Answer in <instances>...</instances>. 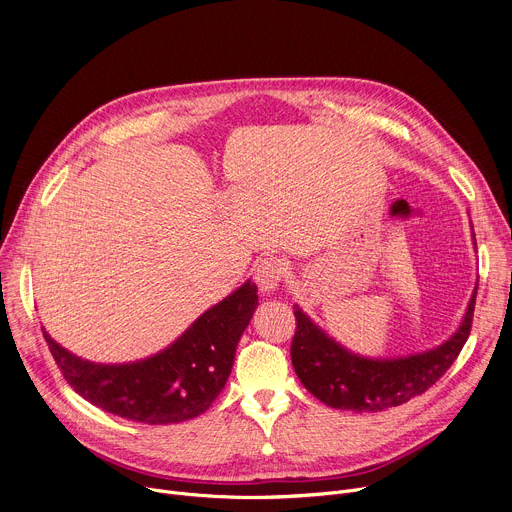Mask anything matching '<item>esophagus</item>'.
Returning a JSON list of instances; mask_svg holds the SVG:
<instances>
[{"instance_id":"obj_1","label":"esophagus","mask_w":512,"mask_h":512,"mask_svg":"<svg viewBox=\"0 0 512 512\" xmlns=\"http://www.w3.org/2000/svg\"><path fill=\"white\" fill-rule=\"evenodd\" d=\"M285 275V263L277 257H263L255 267V281L261 294H275Z\"/></svg>"}]
</instances>
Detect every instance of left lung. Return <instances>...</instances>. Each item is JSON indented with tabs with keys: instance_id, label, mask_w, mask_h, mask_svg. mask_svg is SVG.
<instances>
[{
	"instance_id": "8db88e82",
	"label": "left lung",
	"mask_w": 512,
	"mask_h": 512,
	"mask_svg": "<svg viewBox=\"0 0 512 512\" xmlns=\"http://www.w3.org/2000/svg\"><path fill=\"white\" fill-rule=\"evenodd\" d=\"M472 243L476 245L474 229ZM476 291L458 330L429 350L395 356H360L322 330L300 306H296V336L291 342V364L302 385L324 405L356 413H377L407 403L425 393L458 358L472 328Z\"/></svg>"
}]
</instances>
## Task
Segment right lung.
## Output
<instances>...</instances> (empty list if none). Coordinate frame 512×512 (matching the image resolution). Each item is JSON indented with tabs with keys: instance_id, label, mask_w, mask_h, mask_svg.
<instances>
[{
	"instance_id": "right-lung-1",
	"label": "right lung",
	"mask_w": 512,
	"mask_h": 512,
	"mask_svg": "<svg viewBox=\"0 0 512 512\" xmlns=\"http://www.w3.org/2000/svg\"><path fill=\"white\" fill-rule=\"evenodd\" d=\"M247 279L223 302L200 314L164 350L123 364L85 360L42 334L68 385L99 409L148 425L198 417L227 385L239 340L257 308Z\"/></svg>"
}]
</instances>
